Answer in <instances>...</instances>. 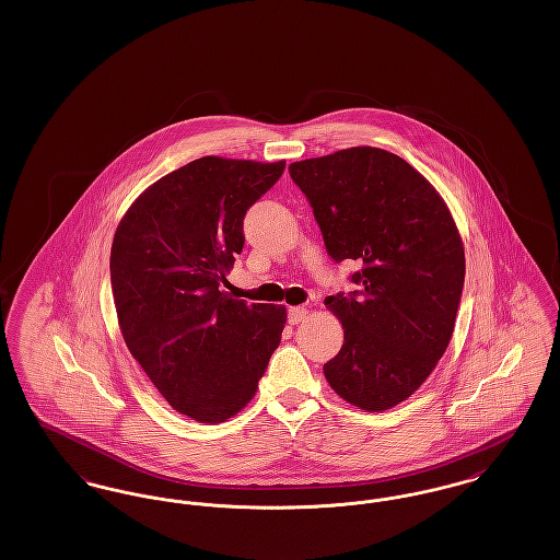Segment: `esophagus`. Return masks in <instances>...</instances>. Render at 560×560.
Listing matches in <instances>:
<instances>
[{"mask_svg": "<svg viewBox=\"0 0 560 560\" xmlns=\"http://www.w3.org/2000/svg\"><path fill=\"white\" fill-rule=\"evenodd\" d=\"M306 315H308V311H306L304 306H290V308H288V319H290L292 325L300 323L302 319H306Z\"/></svg>", "mask_w": 560, "mask_h": 560, "instance_id": "esophagus-1", "label": "esophagus"}]
</instances>
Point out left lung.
I'll return each instance as SVG.
<instances>
[{
    "label": "left lung",
    "instance_id": "obj_1",
    "mask_svg": "<svg viewBox=\"0 0 560 560\" xmlns=\"http://www.w3.org/2000/svg\"><path fill=\"white\" fill-rule=\"evenodd\" d=\"M334 262L359 260L357 292L327 295L345 345L323 365L350 405L384 411L411 397L452 340L464 288V245L445 201L399 155L352 147L295 161Z\"/></svg>",
    "mask_w": 560,
    "mask_h": 560
}]
</instances>
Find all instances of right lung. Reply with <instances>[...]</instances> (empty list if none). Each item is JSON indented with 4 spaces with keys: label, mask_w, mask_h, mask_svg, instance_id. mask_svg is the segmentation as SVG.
<instances>
[{
    "label": "right lung",
    "mask_w": 560,
    "mask_h": 560,
    "mask_svg": "<svg viewBox=\"0 0 560 560\" xmlns=\"http://www.w3.org/2000/svg\"><path fill=\"white\" fill-rule=\"evenodd\" d=\"M285 161L201 158L147 188L110 247V288L133 359L178 413L226 422L256 395L285 308L220 292L243 218Z\"/></svg>",
    "instance_id": "add662e5"
}]
</instances>
